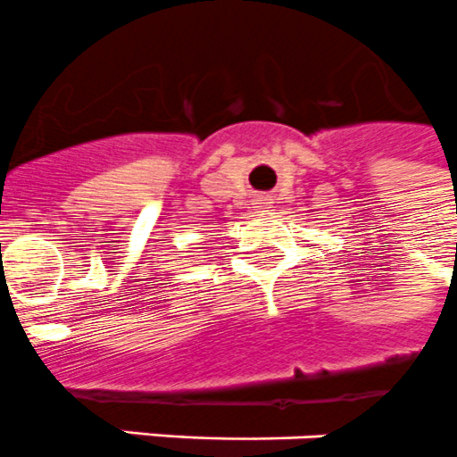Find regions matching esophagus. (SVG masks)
<instances>
[{"instance_id": "1", "label": "esophagus", "mask_w": 457, "mask_h": 457, "mask_svg": "<svg viewBox=\"0 0 457 457\" xmlns=\"http://www.w3.org/2000/svg\"><path fill=\"white\" fill-rule=\"evenodd\" d=\"M270 199H264V197H260V199H255V209H270Z\"/></svg>"}]
</instances>
